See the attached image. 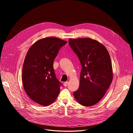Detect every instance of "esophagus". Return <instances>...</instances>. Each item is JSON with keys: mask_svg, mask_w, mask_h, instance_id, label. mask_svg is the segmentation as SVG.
<instances>
[{"mask_svg": "<svg viewBox=\"0 0 133 133\" xmlns=\"http://www.w3.org/2000/svg\"><path fill=\"white\" fill-rule=\"evenodd\" d=\"M68 84V82H65L64 83V86H67V85Z\"/></svg>", "mask_w": 133, "mask_h": 133, "instance_id": "1", "label": "esophagus"}]
</instances>
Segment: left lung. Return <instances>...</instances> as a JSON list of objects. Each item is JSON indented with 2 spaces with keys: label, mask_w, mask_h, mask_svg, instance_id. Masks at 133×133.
<instances>
[{
  "label": "left lung",
  "mask_w": 133,
  "mask_h": 133,
  "mask_svg": "<svg viewBox=\"0 0 133 133\" xmlns=\"http://www.w3.org/2000/svg\"><path fill=\"white\" fill-rule=\"evenodd\" d=\"M69 44L82 67L79 88L74 92V97L83 106L95 105L104 97L112 81L109 52L104 45L89 38H70Z\"/></svg>",
  "instance_id": "obj_1"
}]
</instances>
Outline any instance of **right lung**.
<instances>
[{
	"mask_svg": "<svg viewBox=\"0 0 133 133\" xmlns=\"http://www.w3.org/2000/svg\"><path fill=\"white\" fill-rule=\"evenodd\" d=\"M67 43L57 37L36 41L28 49L24 60L22 81L29 98L44 106L54 103L60 92L53 62L60 48Z\"/></svg>",
	"mask_w": 133,
	"mask_h": 133,
	"instance_id": "add662e5",
	"label": "right lung"
}]
</instances>
